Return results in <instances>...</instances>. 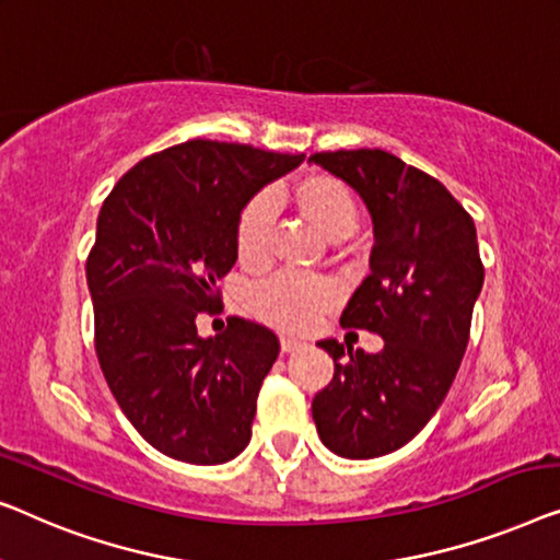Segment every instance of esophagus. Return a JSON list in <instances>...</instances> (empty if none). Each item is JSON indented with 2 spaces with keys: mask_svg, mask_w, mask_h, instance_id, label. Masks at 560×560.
<instances>
[{
  "mask_svg": "<svg viewBox=\"0 0 560 560\" xmlns=\"http://www.w3.org/2000/svg\"><path fill=\"white\" fill-rule=\"evenodd\" d=\"M299 348H304L302 340H296V337H281V352H294Z\"/></svg>",
  "mask_w": 560,
  "mask_h": 560,
  "instance_id": "obj_1",
  "label": "esophagus"
}]
</instances>
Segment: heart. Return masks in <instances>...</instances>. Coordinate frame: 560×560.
I'll list each match as a JSON object with an SVG mask.
<instances>
[{
  "label": "heart",
  "instance_id": "heart-1",
  "mask_svg": "<svg viewBox=\"0 0 560 560\" xmlns=\"http://www.w3.org/2000/svg\"><path fill=\"white\" fill-rule=\"evenodd\" d=\"M291 200L329 241H342L355 233L360 205L355 192L340 177L325 175V172L304 175L291 187ZM271 223L273 200L269 195H256L243 205L233 228V246L241 266L261 269L269 261ZM335 302L337 289L332 281L296 271L277 273L273 279L264 281L250 296V306L258 317L273 327L289 329V332L310 329Z\"/></svg>",
  "mask_w": 560,
  "mask_h": 560
}]
</instances>
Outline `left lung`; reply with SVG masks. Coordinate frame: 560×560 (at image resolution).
Returning <instances> with one entry per match:
<instances>
[{"label": "left lung", "mask_w": 560, "mask_h": 560, "mask_svg": "<svg viewBox=\"0 0 560 560\" xmlns=\"http://www.w3.org/2000/svg\"><path fill=\"white\" fill-rule=\"evenodd\" d=\"M310 162L345 179L373 215L370 277L340 325L381 335V352L317 342L335 375L312 400L329 452L373 459L408 444L444 404L469 342L482 291L475 220L436 177L383 149L317 152Z\"/></svg>", "instance_id": "1"}]
</instances>
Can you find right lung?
<instances>
[{
  "label": "right lung",
  "instance_id": "add662e5",
  "mask_svg": "<svg viewBox=\"0 0 560 560\" xmlns=\"http://www.w3.org/2000/svg\"><path fill=\"white\" fill-rule=\"evenodd\" d=\"M302 160L190 139L133 164L101 205L85 261L98 365L131 427L172 459L223 464L250 441L279 337L228 317L202 340L195 319L220 304L243 205Z\"/></svg>",
  "mask_w": 560,
  "mask_h": 560
}]
</instances>
